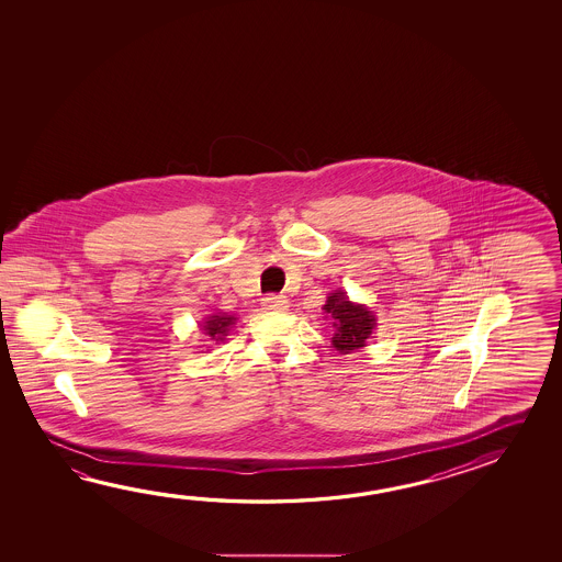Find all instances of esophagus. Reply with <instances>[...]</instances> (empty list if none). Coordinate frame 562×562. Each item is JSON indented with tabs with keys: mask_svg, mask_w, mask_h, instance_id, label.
<instances>
[{
	"mask_svg": "<svg viewBox=\"0 0 562 562\" xmlns=\"http://www.w3.org/2000/svg\"><path fill=\"white\" fill-rule=\"evenodd\" d=\"M262 307L268 312H284L290 307V302L285 295H267L262 297Z\"/></svg>",
	"mask_w": 562,
	"mask_h": 562,
	"instance_id": "1",
	"label": "esophagus"
}]
</instances>
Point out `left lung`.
<instances>
[{
  "instance_id": "1",
  "label": "left lung",
  "mask_w": 562,
  "mask_h": 562,
  "mask_svg": "<svg viewBox=\"0 0 562 562\" xmlns=\"http://www.w3.org/2000/svg\"><path fill=\"white\" fill-rule=\"evenodd\" d=\"M324 312L334 322L331 345L339 353H351L355 349L364 347L376 325L373 312L367 305L349 302L344 290H335L327 295Z\"/></svg>"
}]
</instances>
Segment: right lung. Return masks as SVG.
Listing matches in <instances>:
<instances>
[{
	"instance_id": "1",
	"label": "right lung",
	"mask_w": 562,
	"mask_h": 562,
	"mask_svg": "<svg viewBox=\"0 0 562 562\" xmlns=\"http://www.w3.org/2000/svg\"><path fill=\"white\" fill-rule=\"evenodd\" d=\"M235 324H237L235 315L211 314L201 325V331H203V335L207 337L211 344H221V341H225L231 327Z\"/></svg>"
}]
</instances>
